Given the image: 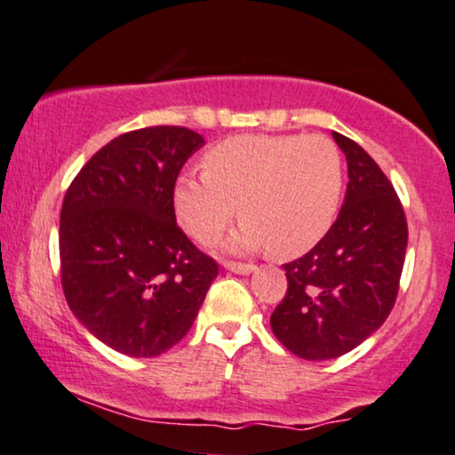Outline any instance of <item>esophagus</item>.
<instances>
[{"mask_svg": "<svg viewBox=\"0 0 455 455\" xmlns=\"http://www.w3.org/2000/svg\"><path fill=\"white\" fill-rule=\"evenodd\" d=\"M224 268L231 270V272H237V275H250L258 268L256 264H250V262H233V259H228V262H224Z\"/></svg>", "mask_w": 455, "mask_h": 455, "instance_id": "obj_1", "label": "esophagus"}]
</instances>
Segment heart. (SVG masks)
<instances>
[{"label": "heart", "mask_w": 455, "mask_h": 455, "mask_svg": "<svg viewBox=\"0 0 455 455\" xmlns=\"http://www.w3.org/2000/svg\"><path fill=\"white\" fill-rule=\"evenodd\" d=\"M345 162L335 141L320 135H241L204 154V172H180L172 204L180 227L210 245L235 214L243 218L231 250L268 247L299 256L335 222Z\"/></svg>", "instance_id": "obj_1"}]
</instances>
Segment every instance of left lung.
I'll return each mask as SVG.
<instances>
[{"mask_svg":"<svg viewBox=\"0 0 455 455\" xmlns=\"http://www.w3.org/2000/svg\"><path fill=\"white\" fill-rule=\"evenodd\" d=\"M349 183L329 233L306 256L284 264L287 293L270 316L278 341L304 360L355 349L389 316L402 278L408 222L391 180L341 132Z\"/></svg>","mask_w":455,"mask_h":455,"instance_id":"obj_1","label":"left lung"}]
</instances>
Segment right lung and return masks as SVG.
<instances>
[{
    "instance_id": "obj_1",
    "label": "right lung",
    "mask_w": 455,
    "mask_h": 455,
    "mask_svg": "<svg viewBox=\"0 0 455 455\" xmlns=\"http://www.w3.org/2000/svg\"><path fill=\"white\" fill-rule=\"evenodd\" d=\"M204 145L185 126L112 139L60 212V275L70 310L108 347L154 358L189 332L218 264L177 224L172 187Z\"/></svg>"
}]
</instances>
